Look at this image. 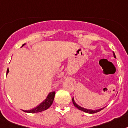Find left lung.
<instances>
[{
	"label": "left lung",
	"mask_w": 128,
	"mask_h": 128,
	"mask_svg": "<svg viewBox=\"0 0 128 128\" xmlns=\"http://www.w3.org/2000/svg\"><path fill=\"white\" fill-rule=\"evenodd\" d=\"M113 55H114V57L115 58H116V56H115V54L113 52ZM72 103H73L74 105L78 109H79L80 110H82V111L83 112H86V113H89V114H94V113H96V112H98L101 111V110H102L103 109V108H100V109H98V110H91V109H87V108H83V107H82V106H79L78 104H77L76 103H75V101H74V98H72Z\"/></svg>",
	"instance_id": "8db88e82"
}]
</instances>
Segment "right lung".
Listing matches in <instances>:
<instances>
[{"instance_id": "1", "label": "right lung", "mask_w": 128, "mask_h": 128, "mask_svg": "<svg viewBox=\"0 0 128 128\" xmlns=\"http://www.w3.org/2000/svg\"><path fill=\"white\" fill-rule=\"evenodd\" d=\"M25 44H24L22 46H24ZM8 72H9V69L8 68L7 74ZM55 95H56V92H50L48 94V96H47L46 100H44L42 103L39 104L38 106H36V108L30 110H24V111L25 112H28V113H37V112H42L44 110H46L48 108H49L51 106L53 102H54V100Z\"/></svg>"}]
</instances>
